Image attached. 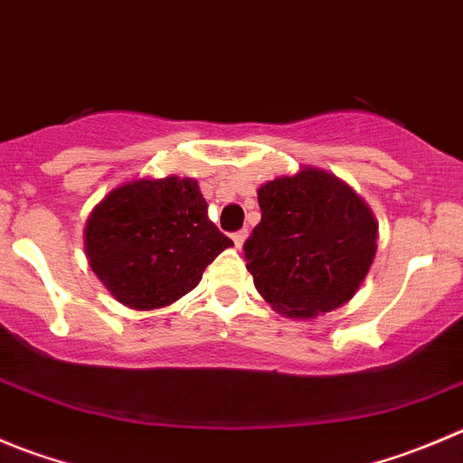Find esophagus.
Listing matches in <instances>:
<instances>
[{"label": "esophagus", "instance_id": "34e87169", "mask_svg": "<svg viewBox=\"0 0 463 463\" xmlns=\"http://www.w3.org/2000/svg\"><path fill=\"white\" fill-rule=\"evenodd\" d=\"M232 239H234V245H236V248H243L245 239H248V232H245V229H243V232H236V234L232 236Z\"/></svg>", "mask_w": 463, "mask_h": 463}]
</instances>
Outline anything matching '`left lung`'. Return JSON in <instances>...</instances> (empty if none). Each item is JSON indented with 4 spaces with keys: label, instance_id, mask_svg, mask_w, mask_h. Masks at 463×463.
I'll list each match as a JSON object with an SVG mask.
<instances>
[{
    "label": "left lung",
    "instance_id": "left-lung-1",
    "mask_svg": "<svg viewBox=\"0 0 463 463\" xmlns=\"http://www.w3.org/2000/svg\"><path fill=\"white\" fill-rule=\"evenodd\" d=\"M257 197L261 222L243 250L263 300L302 320L347 305L377 252V220L366 200L314 165L261 184Z\"/></svg>",
    "mask_w": 463,
    "mask_h": 463
}]
</instances>
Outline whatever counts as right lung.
<instances>
[{
  "label": "right lung",
  "instance_id": "add662e5",
  "mask_svg": "<svg viewBox=\"0 0 463 463\" xmlns=\"http://www.w3.org/2000/svg\"><path fill=\"white\" fill-rule=\"evenodd\" d=\"M232 239L206 215L193 177H138L113 188L83 229L88 263L104 288L136 311L170 307L191 293Z\"/></svg>",
  "mask_w": 463,
  "mask_h": 463
}]
</instances>
